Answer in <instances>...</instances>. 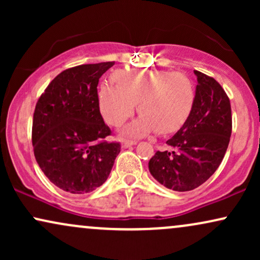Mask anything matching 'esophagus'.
Instances as JSON below:
<instances>
[{"instance_id": "esophagus-1", "label": "esophagus", "mask_w": 260, "mask_h": 260, "mask_svg": "<svg viewBox=\"0 0 260 260\" xmlns=\"http://www.w3.org/2000/svg\"><path fill=\"white\" fill-rule=\"evenodd\" d=\"M134 144H137L136 140L126 139V140H124V142H123V147H124V148H128V147H131V145H134Z\"/></svg>"}]
</instances>
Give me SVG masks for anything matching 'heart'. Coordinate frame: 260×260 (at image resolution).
Segmentation results:
<instances>
[{
  "label": "heart",
  "instance_id": "b5f03b06",
  "mask_svg": "<svg viewBox=\"0 0 260 260\" xmlns=\"http://www.w3.org/2000/svg\"><path fill=\"white\" fill-rule=\"evenodd\" d=\"M116 84L99 86L100 111L111 126H120L132 116L138 103L140 116L128 128L132 134L156 129L159 134L177 132L194 106V84L186 74L172 71L121 70L113 73Z\"/></svg>",
  "mask_w": 260,
  "mask_h": 260
}]
</instances>
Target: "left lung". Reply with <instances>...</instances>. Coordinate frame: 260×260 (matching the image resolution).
Wrapping results in <instances>:
<instances>
[{
  "mask_svg": "<svg viewBox=\"0 0 260 260\" xmlns=\"http://www.w3.org/2000/svg\"><path fill=\"white\" fill-rule=\"evenodd\" d=\"M198 79L192 112L170 138L165 151L157 150L149 171L166 188L187 192L199 187L216 171L228 150L232 132L231 104L213 77L194 71Z\"/></svg>",
  "mask_w": 260,
  "mask_h": 260,
  "instance_id": "1",
  "label": "left lung"
}]
</instances>
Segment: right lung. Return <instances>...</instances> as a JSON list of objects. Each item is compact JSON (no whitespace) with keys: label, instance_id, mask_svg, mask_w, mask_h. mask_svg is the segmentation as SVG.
Here are the masks:
<instances>
[{"label":"right lung","instance_id":"add662e5","mask_svg":"<svg viewBox=\"0 0 260 260\" xmlns=\"http://www.w3.org/2000/svg\"><path fill=\"white\" fill-rule=\"evenodd\" d=\"M115 62L67 68L39 98L31 142L43 172L55 186L73 194L100 187L109 177L118 142H107L111 129L100 113L98 84Z\"/></svg>","mask_w":260,"mask_h":260}]
</instances>
